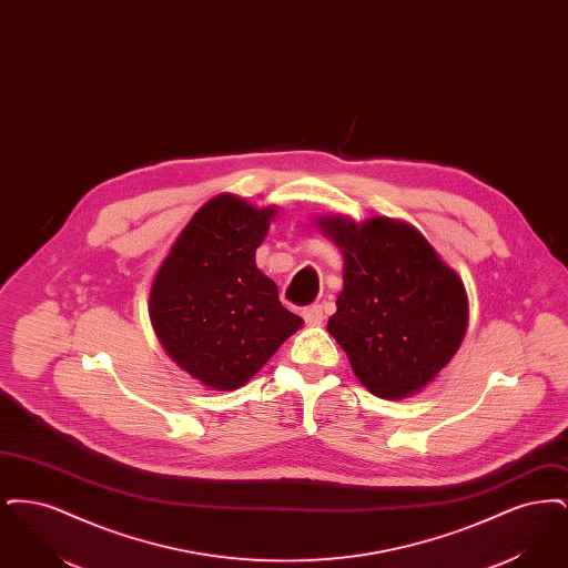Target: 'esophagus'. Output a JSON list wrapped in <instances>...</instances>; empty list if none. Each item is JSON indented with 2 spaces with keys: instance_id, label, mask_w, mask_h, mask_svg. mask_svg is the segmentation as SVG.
Listing matches in <instances>:
<instances>
[{
  "instance_id": "34e87169",
  "label": "esophagus",
  "mask_w": 568,
  "mask_h": 568,
  "mask_svg": "<svg viewBox=\"0 0 568 568\" xmlns=\"http://www.w3.org/2000/svg\"><path fill=\"white\" fill-rule=\"evenodd\" d=\"M302 317H304V322H306V324H322L325 320L324 306H322V304L304 306V308H302Z\"/></svg>"
}]
</instances>
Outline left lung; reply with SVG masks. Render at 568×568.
<instances>
[{
  "mask_svg": "<svg viewBox=\"0 0 568 568\" xmlns=\"http://www.w3.org/2000/svg\"><path fill=\"white\" fill-rule=\"evenodd\" d=\"M322 230L345 257L343 292L327 332L355 377L378 398H405L433 381L458 352L468 300L458 274L403 221L355 225L338 216Z\"/></svg>",
  "mask_w": 568,
  "mask_h": 568,
  "instance_id": "left-lung-1",
  "label": "left lung"
}]
</instances>
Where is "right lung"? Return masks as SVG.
<instances>
[{
  "mask_svg": "<svg viewBox=\"0 0 568 568\" xmlns=\"http://www.w3.org/2000/svg\"><path fill=\"white\" fill-rule=\"evenodd\" d=\"M274 209L206 202L176 239L151 290V322L168 355L215 389H236L304 324L255 266Z\"/></svg>",
  "mask_w": 568,
  "mask_h": 568,
  "instance_id": "add662e5",
  "label": "right lung"
}]
</instances>
